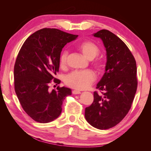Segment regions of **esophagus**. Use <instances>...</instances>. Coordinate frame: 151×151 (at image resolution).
Masks as SVG:
<instances>
[{
	"mask_svg": "<svg viewBox=\"0 0 151 151\" xmlns=\"http://www.w3.org/2000/svg\"><path fill=\"white\" fill-rule=\"evenodd\" d=\"M73 93L75 94V95H77V94H81V92L80 91H78V90H73Z\"/></svg>",
	"mask_w": 151,
	"mask_h": 151,
	"instance_id": "1",
	"label": "esophagus"
}]
</instances>
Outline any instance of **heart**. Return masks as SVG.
I'll use <instances>...</instances> for the list:
<instances>
[{"mask_svg": "<svg viewBox=\"0 0 151 151\" xmlns=\"http://www.w3.org/2000/svg\"><path fill=\"white\" fill-rule=\"evenodd\" d=\"M78 49L81 51L84 56L89 60L94 59L100 52L99 47L91 41H84L80 43ZM68 52L64 50L60 57V67H65L67 63ZM95 66L99 68L101 67V63L97 61L95 63ZM96 79V76L93 71L91 70H75L68 74L65 77V83L69 87L74 89L82 90L88 88L93 83Z\"/></svg>", "mask_w": 151, "mask_h": 151, "instance_id": "heart-1", "label": "heart"}]
</instances>
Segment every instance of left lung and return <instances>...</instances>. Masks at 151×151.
I'll return each instance as SVG.
<instances>
[{"mask_svg": "<svg viewBox=\"0 0 151 151\" xmlns=\"http://www.w3.org/2000/svg\"><path fill=\"white\" fill-rule=\"evenodd\" d=\"M93 36L102 41L107 60L105 73L97 84L104 93H93V102L86 108L85 118L92 127L105 130L120 123L130 110L137 89V67L129 48L114 34L101 30Z\"/></svg>", "mask_w": 151, "mask_h": 151, "instance_id": "obj_1", "label": "left lung"}]
</instances>
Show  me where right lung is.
<instances>
[{"label": "right lung", "instance_id": "1", "mask_svg": "<svg viewBox=\"0 0 151 151\" xmlns=\"http://www.w3.org/2000/svg\"><path fill=\"white\" fill-rule=\"evenodd\" d=\"M78 36L43 28L28 37L19 50L14 66L15 91L23 110L34 121L47 123L56 119L63 100L71 95V89L65 87L50 91L49 84L52 79L60 83L54 76L59 70L61 52Z\"/></svg>", "mask_w": 151, "mask_h": 151}]
</instances>
